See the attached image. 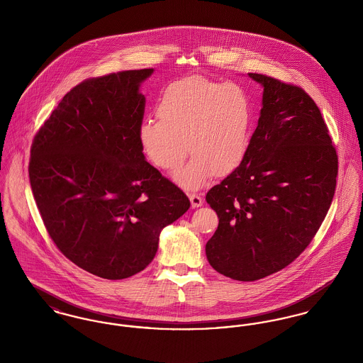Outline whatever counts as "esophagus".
Masks as SVG:
<instances>
[{"label": "esophagus", "instance_id": "esophagus-1", "mask_svg": "<svg viewBox=\"0 0 363 363\" xmlns=\"http://www.w3.org/2000/svg\"><path fill=\"white\" fill-rule=\"evenodd\" d=\"M190 204L193 208H199L203 206V197L196 194V193H190L189 194Z\"/></svg>", "mask_w": 363, "mask_h": 363}]
</instances>
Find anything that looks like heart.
<instances>
[{
  "mask_svg": "<svg viewBox=\"0 0 363 363\" xmlns=\"http://www.w3.org/2000/svg\"><path fill=\"white\" fill-rule=\"evenodd\" d=\"M155 116L157 121H144L138 129L141 148L164 172L177 169L188 148L191 159L174 174L182 188L200 189L211 175L223 178L241 166L253 121L241 86L203 76L175 80L162 91Z\"/></svg>",
  "mask_w": 363,
  "mask_h": 363,
  "instance_id": "1",
  "label": "heart"
}]
</instances>
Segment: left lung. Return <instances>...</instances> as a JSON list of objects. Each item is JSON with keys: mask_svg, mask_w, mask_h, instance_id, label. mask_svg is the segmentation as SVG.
<instances>
[{"mask_svg": "<svg viewBox=\"0 0 363 363\" xmlns=\"http://www.w3.org/2000/svg\"><path fill=\"white\" fill-rule=\"evenodd\" d=\"M249 76L264 86L259 125L241 166L206 196L219 216L208 261L241 281L275 274L308 247L330 207L339 164L328 126L303 88Z\"/></svg>", "mask_w": 363, "mask_h": 363, "instance_id": "obj_1", "label": "left lung"}]
</instances>
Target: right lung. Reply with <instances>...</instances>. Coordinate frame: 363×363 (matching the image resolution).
<instances>
[{"label": "right lung", "mask_w": 363, "mask_h": 363, "mask_svg": "<svg viewBox=\"0 0 363 363\" xmlns=\"http://www.w3.org/2000/svg\"><path fill=\"white\" fill-rule=\"evenodd\" d=\"M154 69L121 70L73 86L36 132L30 184L58 250L95 277L118 280L155 257L160 230L190 207L151 166L138 129Z\"/></svg>", "instance_id": "add662e5"}]
</instances>
